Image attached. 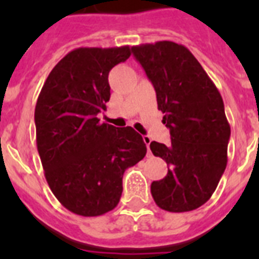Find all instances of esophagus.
Masks as SVG:
<instances>
[{
  "instance_id": "esophagus-1",
  "label": "esophagus",
  "mask_w": 259,
  "mask_h": 259,
  "mask_svg": "<svg viewBox=\"0 0 259 259\" xmlns=\"http://www.w3.org/2000/svg\"><path fill=\"white\" fill-rule=\"evenodd\" d=\"M144 142H145L146 144V146H148V152H149L150 153V150H149V145H150V142H152V138L149 137V136H144Z\"/></svg>"
}]
</instances>
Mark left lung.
Masks as SVG:
<instances>
[{"mask_svg": "<svg viewBox=\"0 0 259 259\" xmlns=\"http://www.w3.org/2000/svg\"><path fill=\"white\" fill-rule=\"evenodd\" d=\"M157 95L170 145L150 142L154 156L168 164L162 180L150 192L169 212L199 208L217 189L227 165L230 125L217 86L196 58L181 44L157 41L133 47Z\"/></svg>", "mask_w": 259, "mask_h": 259, "instance_id": "1", "label": "left lung"}]
</instances>
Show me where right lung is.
<instances>
[{
	"label": "right lung",
	"mask_w": 259,
	"mask_h": 259,
	"mask_svg": "<svg viewBox=\"0 0 259 259\" xmlns=\"http://www.w3.org/2000/svg\"><path fill=\"white\" fill-rule=\"evenodd\" d=\"M130 55L127 46L71 51L37 98L36 142L47 183L76 215L99 217L115 208L123 173L145 157V142L133 127L98 119L110 99V70Z\"/></svg>",
	"instance_id": "1"
}]
</instances>
